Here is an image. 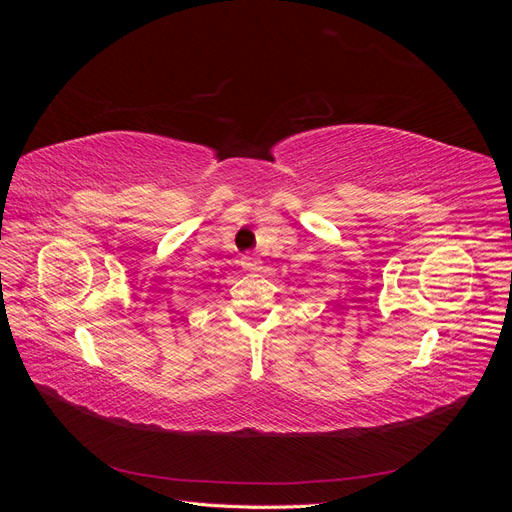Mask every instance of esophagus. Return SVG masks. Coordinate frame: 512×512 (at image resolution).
I'll use <instances>...</instances> for the list:
<instances>
[{
    "label": "esophagus",
    "mask_w": 512,
    "mask_h": 512,
    "mask_svg": "<svg viewBox=\"0 0 512 512\" xmlns=\"http://www.w3.org/2000/svg\"><path fill=\"white\" fill-rule=\"evenodd\" d=\"M241 265H243L245 269H258L260 258H258L256 254H243V256H241Z\"/></svg>",
    "instance_id": "1"
}]
</instances>
